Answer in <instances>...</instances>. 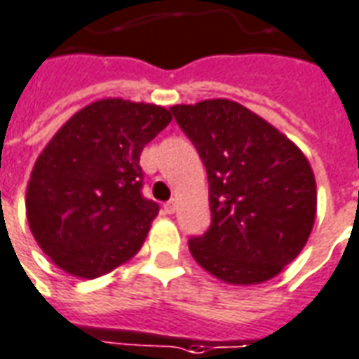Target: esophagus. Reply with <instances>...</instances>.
I'll use <instances>...</instances> for the list:
<instances>
[{
	"instance_id": "1",
	"label": "esophagus",
	"mask_w": 359,
	"mask_h": 359,
	"mask_svg": "<svg viewBox=\"0 0 359 359\" xmlns=\"http://www.w3.org/2000/svg\"><path fill=\"white\" fill-rule=\"evenodd\" d=\"M163 208H165V212H167V214H172V212L177 210V202H175V200H169V202H167Z\"/></svg>"
}]
</instances>
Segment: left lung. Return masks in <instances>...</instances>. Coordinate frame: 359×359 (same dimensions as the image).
Wrapping results in <instances>:
<instances>
[{
  "label": "left lung",
  "mask_w": 359,
  "mask_h": 359,
  "mask_svg": "<svg viewBox=\"0 0 359 359\" xmlns=\"http://www.w3.org/2000/svg\"><path fill=\"white\" fill-rule=\"evenodd\" d=\"M208 175L212 224L189 240L202 269L230 285L269 281L299 255L316 218V180L287 135L238 102L170 108Z\"/></svg>",
  "instance_id": "left-lung-1"
}]
</instances>
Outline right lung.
<instances>
[{"instance_id":"1","label":"right lung","mask_w":359,"mask_h":359,"mask_svg":"<svg viewBox=\"0 0 359 359\" xmlns=\"http://www.w3.org/2000/svg\"><path fill=\"white\" fill-rule=\"evenodd\" d=\"M170 119L163 106L104 97L41 151L27 184V222L62 271L96 279L141 250L159 204L141 194L139 155Z\"/></svg>"}]
</instances>
